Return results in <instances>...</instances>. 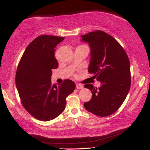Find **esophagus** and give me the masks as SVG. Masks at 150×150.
Returning a JSON list of instances; mask_svg holds the SVG:
<instances>
[{
	"label": "esophagus",
	"instance_id": "esophagus-1",
	"mask_svg": "<svg viewBox=\"0 0 150 150\" xmlns=\"http://www.w3.org/2000/svg\"><path fill=\"white\" fill-rule=\"evenodd\" d=\"M76 88L77 89H82L83 88V85L80 84H76Z\"/></svg>",
	"mask_w": 150,
	"mask_h": 150
}]
</instances>
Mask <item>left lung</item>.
Returning a JSON list of instances; mask_svg holds the SVG:
<instances>
[{
    "label": "left lung",
    "instance_id": "obj_1",
    "mask_svg": "<svg viewBox=\"0 0 150 150\" xmlns=\"http://www.w3.org/2000/svg\"><path fill=\"white\" fill-rule=\"evenodd\" d=\"M91 48L88 72L101 83L98 88L91 84L84 87L92 93L84 102L87 111L100 117L110 115L121 107L130 87V65L127 53L111 35L102 31L81 36Z\"/></svg>",
    "mask_w": 150,
    "mask_h": 150
}]
</instances>
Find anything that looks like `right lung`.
<instances>
[{"label":"right lung","mask_w":150,"mask_h":150,"mask_svg":"<svg viewBox=\"0 0 150 150\" xmlns=\"http://www.w3.org/2000/svg\"><path fill=\"white\" fill-rule=\"evenodd\" d=\"M65 38L41 35L24 51L16 75V85L21 103L29 113L42 121L55 119L63 112L66 98L75 88L71 80L61 84L51 82L52 70L58 67L55 48Z\"/></svg>","instance_id":"right-lung-1"}]
</instances>
